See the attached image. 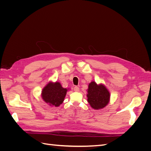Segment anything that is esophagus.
<instances>
[{"label":"esophagus","mask_w":151,"mask_h":151,"mask_svg":"<svg viewBox=\"0 0 151 151\" xmlns=\"http://www.w3.org/2000/svg\"><path fill=\"white\" fill-rule=\"evenodd\" d=\"M74 91H76V92H78V91H79V88L78 86H75L74 88Z\"/></svg>","instance_id":"esophagus-1"}]
</instances>
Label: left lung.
Listing matches in <instances>:
<instances>
[{
    "mask_svg": "<svg viewBox=\"0 0 151 151\" xmlns=\"http://www.w3.org/2000/svg\"><path fill=\"white\" fill-rule=\"evenodd\" d=\"M87 97L91 107L94 109H99L108 104L110 94L103 84L98 85L94 81H92L89 84Z\"/></svg>",
    "mask_w": 151,
    "mask_h": 151,
    "instance_id": "left-lung-1",
    "label": "left lung"
}]
</instances>
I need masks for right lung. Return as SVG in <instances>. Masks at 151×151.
Instances as JSON below:
<instances>
[{
    "instance_id": "add662e5",
    "label": "right lung",
    "mask_w": 151,
    "mask_h": 151,
    "mask_svg": "<svg viewBox=\"0 0 151 151\" xmlns=\"http://www.w3.org/2000/svg\"><path fill=\"white\" fill-rule=\"evenodd\" d=\"M68 89L62 88L58 82H50L43 89L42 98L43 101L50 106L57 107L63 103Z\"/></svg>"
}]
</instances>
